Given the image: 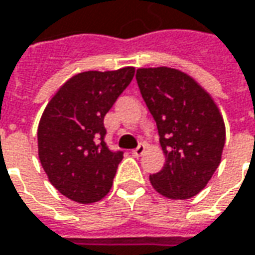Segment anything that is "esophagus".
I'll return each instance as SVG.
<instances>
[{"label":"esophagus","mask_w":255,"mask_h":255,"mask_svg":"<svg viewBox=\"0 0 255 255\" xmlns=\"http://www.w3.org/2000/svg\"><path fill=\"white\" fill-rule=\"evenodd\" d=\"M144 152H146V144H144V143H140V144L133 150L132 154L134 156V157H140Z\"/></svg>","instance_id":"34e87169"}]
</instances>
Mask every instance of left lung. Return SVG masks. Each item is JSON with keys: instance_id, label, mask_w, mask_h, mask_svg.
I'll return each mask as SVG.
<instances>
[{"instance_id": "obj_1", "label": "left lung", "mask_w": 255, "mask_h": 255, "mask_svg": "<svg viewBox=\"0 0 255 255\" xmlns=\"http://www.w3.org/2000/svg\"><path fill=\"white\" fill-rule=\"evenodd\" d=\"M136 81L156 121L166 162L150 174L153 189L171 200L199 194L221 162L226 126L211 95L190 75L157 66L139 68Z\"/></svg>"}]
</instances>
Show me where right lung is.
<instances>
[{
    "instance_id": "right-lung-1",
    "label": "right lung",
    "mask_w": 255,
    "mask_h": 255,
    "mask_svg": "<svg viewBox=\"0 0 255 255\" xmlns=\"http://www.w3.org/2000/svg\"><path fill=\"white\" fill-rule=\"evenodd\" d=\"M133 75V66L75 75L46 105L38 125V156L65 197L91 204L111 190L123 152L108 149L103 118Z\"/></svg>"
}]
</instances>
